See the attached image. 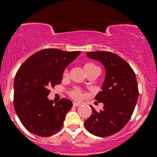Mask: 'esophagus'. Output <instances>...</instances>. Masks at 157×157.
Returning <instances> with one entry per match:
<instances>
[{
  "label": "esophagus",
  "mask_w": 157,
  "mask_h": 157,
  "mask_svg": "<svg viewBox=\"0 0 157 157\" xmlns=\"http://www.w3.org/2000/svg\"><path fill=\"white\" fill-rule=\"evenodd\" d=\"M73 105L75 106V107H78V106H80L81 104L78 103V102H73Z\"/></svg>",
  "instance_id": "esophagus-1"
}]
</instances>
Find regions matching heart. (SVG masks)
<instances>
[{
	"instance_id": "b5f03b06",
	"label": "heart",
	"mask_w": 157,
	"mask_h": 157,
	"mask_svg": "<svg viewBox=\"0 0 157 157\" xmlns=\"http://www.w3.org/2000/svg\"><path fill=\"white\" fill-rule=\"evenodd\" d=\"M84 69L86 71V73L89 75V74L95 71V70L99 69V68L96 64L93 63H86L84 64ZM68 74H69V71H68V68H65L63 72V78H67L68 77ZM68 94H69V96L71 98L76 100H82L85 96L83 91L77 87H74L72 89H70L69 91H68Z\"/></svg>"
}]
</instances>
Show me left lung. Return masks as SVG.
I'll return each instance as SVG.
<instances>
[{"mask_svg":"<svg viewBox=\"0 0 157 157\" xmlns=\"http://www.w3.org/2000/svg\"><path fill=\"white\" fill-rule=\"evenodd\" d=\"M87 57L103 64L105 78L95 97L103 102V109L97 112L90 105L93 113L84 125L91 134L105 137L122 130L131 119L138 100L137 81L130 65L113 52H88Z\"/></svg>","mask_w":157,"mask_h":157,"instance_id":"1","label":"left lung"}]
</instances>
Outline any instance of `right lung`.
<instances>
[{
    "mask_svg": "<svg viewBox=\"0 0 157 157\" xmlns=\"http://www.w3.org/2000/svg\"><path fill=\"white\" fill-rule=\"evenodd\" d=\"M80 52L45 48L30 56L14 80V107L26 130L43 137L55 134L63 125L72 102L63 98L55 105L48 99L51 87L60 84L66 66Z\"/></svg>",
    "mask_w": 157,
    "mask_h": 157,
    "instance_id": "right-lung-1",
    "label": "right lung"
}]
</instances>
